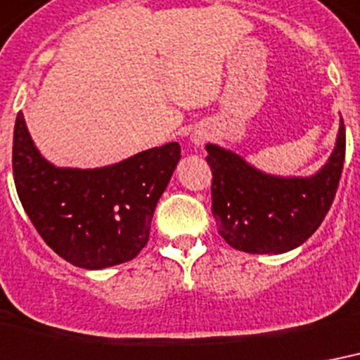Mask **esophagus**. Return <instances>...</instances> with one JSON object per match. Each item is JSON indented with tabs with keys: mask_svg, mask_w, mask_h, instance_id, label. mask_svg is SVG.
<instances>
[{
	"mask_svg": "<svg viewBox=\"0 0 360 360\" xmlns=\"http://www.w3.org/2000/svg\"><path fill=\"white\" fill-rule=\"evenodd\" d=\"M206 141V133H202V131H195L193 135H191V142H193L195 146H202Z\"/></svg>",
	"mask_w": 360,
	"mask_h": 360,
	"instance_id": "34e87169",
	"label": "esophagus"
}]
</instances>
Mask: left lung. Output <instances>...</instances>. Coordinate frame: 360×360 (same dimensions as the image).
<instances>
[{
	"mask_svg": "<svg viewBox=\"0 0 360 360\" xmlns=\"http://www.w3.org/2000/svg\"><path fill=\"white\" fill-rule=\"evenodd\" d=\"M206 152L212 214L224 240L246 253H285L316 233L333 205L344 169V120L333 154L311 176H274L210 142Z\"/></svg>",
	"mask_w": 360,
	"mask_h": 360,
	"instance_id": "obj_1",
	"label": "left lung"
}]
</instances>
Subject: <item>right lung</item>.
<instances>
[{
  "label": "right lung",
  "mask_w": 360,
  "mask_h": 360,
  "mask_svg": "<svg viewBox=\"0 0 360 360\" xmlns=\"http://www.w3.org/2000/svg\"><path fill=\"white\" fill-rule=\"evenodd\" d=\"M178 161L180 144L169 142L114 165L56 167L32 141L24 114L16 116L13 174L18 199L43 240L80 269L101 270L139 255Z\"/></svg>",
  "instance_id": "right-lung-1"
}]
</instances>
